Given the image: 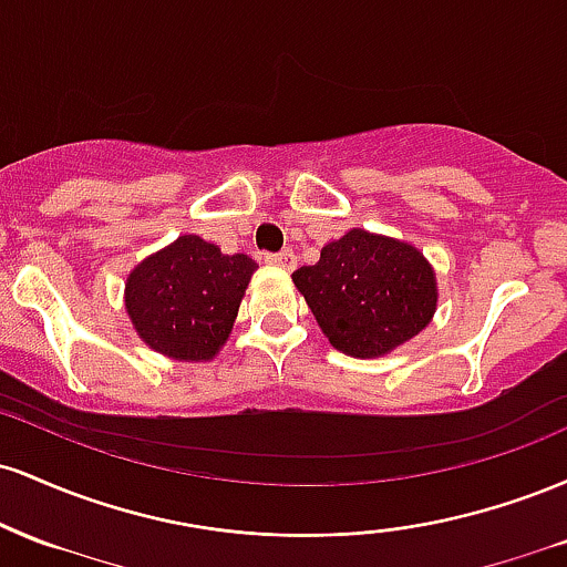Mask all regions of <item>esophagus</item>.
Wrapping results in <instances>:
<instances>
[{"label":"esophagus","mask_w":567,"mask_h":567,"mask_svg":"<svg viewBox=\"0 0 567 567\" xmlns=\"http://www.w3.org/2000/svg\"><path fill=\"white\" fill-rule=\"evenodd\" d=\"M264 261H266V264H275V266H282V269H296V256H292V250L266 252Z\"/></svg>","instance_id":"obj_1"}]
</instances>
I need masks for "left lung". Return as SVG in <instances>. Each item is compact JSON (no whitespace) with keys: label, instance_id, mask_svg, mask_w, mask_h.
Here are the masks:
<instances>
[{"label":"left lung","instance_id":"8db88e82","mask_svg":"<svg viewBox=\"0 0 567 567\" xmlns=\"http://www.w3.org/2000/svg\"><path fill=\"white\" fill-rule=\"evenodd\" d=\"M338 351L381 357L426 328L437 306L432 266L413 245L351 229L292 275Z\"/></svg>","mask_w":567,"mask_h":567}]
</instances>
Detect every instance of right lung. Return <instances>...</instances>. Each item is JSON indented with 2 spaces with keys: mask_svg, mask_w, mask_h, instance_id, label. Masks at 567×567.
<instances>
[{
  "mask_svg": "<svg viewBox=\"0 0 567 567\" xmlns=\"http://www.w3.org/2000/svg\"><path fill=\"white\" fill-rule=\"evenodd\" d=\"M256 269L243 252L224 256L186 234L127 277V315L154 351L186 362L210 360L229 338Z\"/></svg>",
  "mask_w": 567,
  "mask_h": 567,
  "instance_id": "1",
  "label": "right lung"
}]
</instances>
